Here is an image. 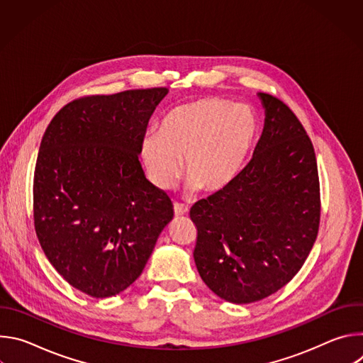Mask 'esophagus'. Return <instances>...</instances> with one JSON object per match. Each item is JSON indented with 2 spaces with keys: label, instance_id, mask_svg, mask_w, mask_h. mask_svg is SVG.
I'll list each match as a JSON object with an SVG mask.
<instances>
[{
  "label": "esophagus",
  "instance_id": "1",
  "mask_svg": "<svg viewBox=\"0 0 363 363\" xmlns=\"http://www.w3.org/2000/svg\"><path fill=\"white\" fill-rule=\"evenodd\" d=\"M174 213L177 217H181V216H185L188 214V206L186 205H182V203H178L175 202L174 203Z\"/></svg>",
  "mask_w": 363,
  "mask_h": 363
}]
</instances>
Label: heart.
<instances>
[{"label":"heart","mask_w":363,"mask_h":363,"mask_svg":"<svg viewBox=\"0 0 363 363\" xmlns=\"http://www.w3.org/2000/svg\"><path fill=\"white\" fill-rule=\"evenodd\" d=\"M260 122L242 103L221 97H199L171 108L160 130H147L140 140V160L149 181L169 189L182 172L188 188L217 194L242 171L257 142Z\"/></svg>","instance_id":"b5f03b06"}]
</instances>
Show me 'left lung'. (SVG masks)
I'll use <instances>...</instances> for the list:
<instances>
[{
	"label": "left lung",
	"instance_id": "8db88e82",
	"mask_svg": "<svg viewBox=\"0 0 363 363\" xmlns=\"http://www.w3.org/2000/svg\"><path fill=\"white\" fill-rule=\"evenodd\" d=\"M264 128L224 191L191 208L196 270L218 297L247 304L286 286L312 250L320 220L315 149L284 103L258 93Z\"/></svg>",
	"mask_w": 363,
	"mask_h": 363
}]
</instances>
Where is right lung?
<instances>
[{"label":"right lung","mask_w":363,"mask_h":363,"mask_svg":"<svg viewBox=\"0 0 363 363\" xmlns=\"http://www.w3.org/2000/svg\"><path fill=\"white\" fill-rule=\"evenodd\" d=\"M168 89L89 96L66 105L41 139L34 225L48 262L97 298L126 290L174 218L139 162L147 122Z\"/></svg>","instance_id":"add662e5"}]
</instances>
